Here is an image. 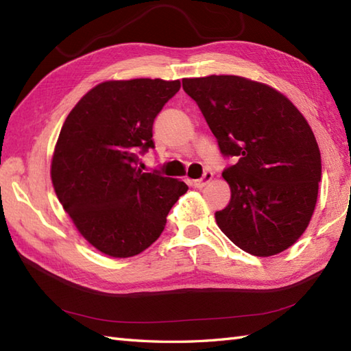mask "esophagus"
Returning a JSON list of instances; mask_svg holds the SVG:
<instances>
[{
	"label": "esophagus",
	"mask_w": 351,
	"mask_h": 351,
	"mask_svg": "<svg viewBox=\"0 0 351 351\" xmlns=\"http://www.w3.org/2000/svg\"><path fill=\"white\" fill-rule=\"evenodd\" d=\"M213 176H214V175H213V171L206 170L205 173H204V176L200 178V180H196V181H195V187H197V189H204L205 185L213 180Z\"/></svg>",
	"instance_id": "obj_1"
}]
</instances>
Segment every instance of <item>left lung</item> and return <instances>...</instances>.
I'll return each instance as SVG.
<instances>
[{"instance_id":"left-lung-1","label":"left lung","mask_w":351,"mask_h":351,"mask_svg":"<svg viewBox=\"0 0 351 351\" xmlns=\"http://www.w3.org/2000/svg\"><path fill=\"white\" fill-rule=\"evenodd\" d=\"M220 152L230 187L215 213L221 232L244 252L271 256L293 245L315 210L322 155L306 119L273 87L237 75L184 78Z\"/></svg>"}]
</instances>
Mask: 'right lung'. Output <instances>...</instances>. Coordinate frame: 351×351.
Listing matches in <instances>:
<instances>
[{"label":"right lung","instance_id":"obj_1","mask_svg":"<svg viewBox=\"0 0 351 351\" xmlns=\"http://www.w3.org/2000/svg\"><path fill=\"white\" fill-rule=\"evenodd\" d=\"M180 80L106 81L72 108L51 162L56 195L80 234L111 258H130L161 235L187 184L143 173L138 155L155 147L156 114Z\"/></svg>","mask_w":351,"mask_h":351}]
</instances>
